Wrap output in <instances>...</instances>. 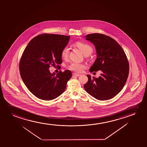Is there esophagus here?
Masks as SVG:
<instances>
[{"mask_svg": "<svg viewBox=\"0 0 147 147\" xmlns=\"http://www.w3.org/2000/svg\"><path fill=\"white\" fill-rule=\"evenodd\" d=\"M73 76H74L78 77L80 76V74H77V73H74L73 74Z\"/></svg>", "mask_w": 147, "mask_h": 147, "instance_id": "1", "label": "esophagus"}]
</instances>
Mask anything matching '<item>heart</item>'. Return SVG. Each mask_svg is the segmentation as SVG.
Instances as JSON below:
<instances>
[{
	"label": "heart",
	"instance_id": "heart-1",
	"mask_svg": "<svg viewBox=\"0 0 147 147\" xmlns=\"http://www.w3.org/2000/svg\"><path fill=\"white\" fill-rule=\"evenodd\" d=\"M76 46L80 50L84 55L87 53H91L92 52V47L89 45L82 42H77L76 44ZM69 53V49L68 47H65L61 52V56L63 58H67ZM86 68V66L83 64L77 62H72L69 66V68L71 70L77 72H81Z\"/></svg>",
	"mask_w": 147,
	"mask_h": 147
}]
</instances>
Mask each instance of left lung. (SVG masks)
Wrapping results in <instances>:
<instances>
[{
    "label": "left lung",
    "mask_w": 147,
    "mask_h": 147,
    "mask_svg": "<svg viewBox=\"0 0 147 147\" xmlns=\"http://www.w3.org/2000/svg\"><path fill=\"white\" fill-rule=\"evenodd\" d=\"M84 38L95 46L97 57L89 69L90 72L101 71L98 78L87 75L88 81L85 90L99 100L113 98L123 88L129 76L126 55L116 40L101 34H91Z\"/></svg>",
    "instance_id": "left-lung-1"
}]
</instances>
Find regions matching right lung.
Masks as SVG:
<instances>
[{
	"label": "right lung",
	"instance_id": "right-lung-1",
	"mask_svg": "<svg viewBox=\"0 0 147 147\" xmlns=\"http://www.w3.org/2000/svg\"><path fill=\"white\" fill-rule=\"evenodd\" d=\"M70 36L40 34L32 38L24 49L20 63L21 77L26 87L38 98L51 100L64 92L72 76L70 71L51 73L50 65L62 62L61 52Z\"/></svg>",
	"mask_w": 147,
	"mask_h": 147
}]
</instances>
